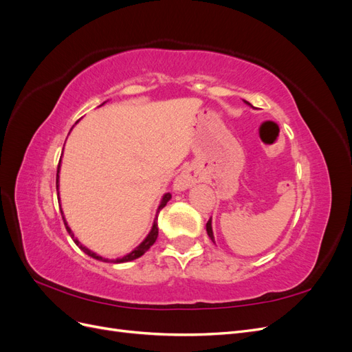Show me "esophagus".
<instances>
[{
	"mask_svg": "<svg viewBox=\"0 0 352 352\" xmlns=\"http://www.w3.org/2000/svg\"><path fill=\"white\" fill-rule=\"evenodd\" d=\"M199 180L201 177H199L198 170L195 167H188L175 179L173 182L175 192H184V190L197 185Z\"/></svg>",
	"mask_w": 352,
	"mask_h": 352,
	"instance_id": "34e87169",
	"label": "esophagus"
}]
</instances>
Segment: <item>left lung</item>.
<instances>
[{"mask_svg":"<svg viewBox=\"0 0 352 352\" xmlns=\"http://www.w3.org/2000/svg\"><path fill=\"white\" fill-rule=\"evenodd\" d=\"M243 102L245 104H248L250 105V107H252V105L248 102V101H245L243 100ZM254 109V107H252ZM206 229H207V235H208V238L212 241V242H214L216 243V241H214V233H212V226H211V217H210V220L207 221V225H206Z\"/></svg>","mask_w":352,"mask_h":352,"instance_id":"obj_1","label":"left lung"}]
</instances>
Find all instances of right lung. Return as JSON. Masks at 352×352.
I'll list each match as a JSON object with an SVG mask.
<instances>
[{
    "label": "right lung",
    "mask_w": 352,
    "mask_h": 352,
    "mask_svg": "<svg viewBox=\"0 0 352 352\" xmlns=\"http://www.w3.org/2000/svg\"><path fill=\"white\" fill-rule=\"evenodd\" d=\"M105 102L107 101H104L101 105H104ZM100 105V107H101ZM73 129V127H72ZM70 129V131H72ZM61 157H63V154H61ZM60 167H61V158H60V162H58V168H57V195H58V206H61V201H60ZM170 198H172V195H170V192H167V194H164L163 195V198H162V201H160V204H158V208H157V212H155V217H154V221H153V226H151V230H150V233H148V235L145 236V239L138 245L136 248H133L131 252H127L126 255H123V257H119V258H114V260H110V258H105V257H102V255H100V254H97V252H94V251H91L89 248H87L85 247V245H82L80 242H79V239L74 236V233H73V230L70 229V226L67 225V220H66V217H65V212H63V210L60 208V211H61V217H63V221H65V226H66V229H67V232H69V235L72 236V239H73V242L78 245V247L87 254V255H89V257H92V258H95V260H98V261H102V263H114V264H119V263H127V261H133V260H136V258H140L141 255H144L148 250H150L153 245H154V242L157 241V236H158V223H157V219H158V212H160V210L162 208H164L166 207V204L167 202L170 201Z\"/></svg>",
    "instance_id": "add662e5"
}]
</instances>
